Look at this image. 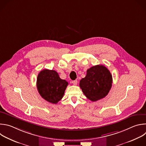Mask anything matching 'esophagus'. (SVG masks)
<instances>
[{
    "label": "esophagus",
    "instance_id": "34e87169",
    "mask_svg": "<svg viewBox=\"0 0 146 146\" xmlns=\"http://www.w3.org/2000/svg\"><path fill=\"white\" fill-rule=\"evenodd\" d=\"M72 84L74 85H76L77 84V80H73V81H72Z\"/></svg>",
    "mask_w": 146,
    "mask_h": 146
}]
</instances>
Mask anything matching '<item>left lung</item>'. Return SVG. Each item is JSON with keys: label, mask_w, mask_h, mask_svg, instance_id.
<instances>
[{"label": "left lung", "mask_w": 146, "mask_h": 146, "mask_svg": "<svg viewBox=\"0 0 146 146\" xmlns=\"http://www.w3.org/2000/svg\"><path fill=\"white\" fill-rule=\"evenodd\" d=\"M86 76L80 81V86L86 98L92 101L100 100L108 94L112 84V76L104 65L88 69Z\"/></svg>", "instance_id": "obj_1"}]
</instances>
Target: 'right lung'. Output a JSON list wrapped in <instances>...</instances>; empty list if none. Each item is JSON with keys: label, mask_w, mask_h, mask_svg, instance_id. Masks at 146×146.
I'll list each match as a JSON object with an SVG mask.
<instances>
[{"label": "right lung", "mask_w": 146, "mask_h": 146, "mask_svg": "<svg viewBox=\"0 0 146 146\" xmlns=\"http://www.w3.org/2000/svg\"><path fill=\"white\" fill-rule=\"evenodd\" d=\"M68 83L60 78L53 70L43 69L38 75L36 87L42 98L52 104H57L63 98Z\"/></svg>", "instance_id": "obj_1"}]
</instances>
